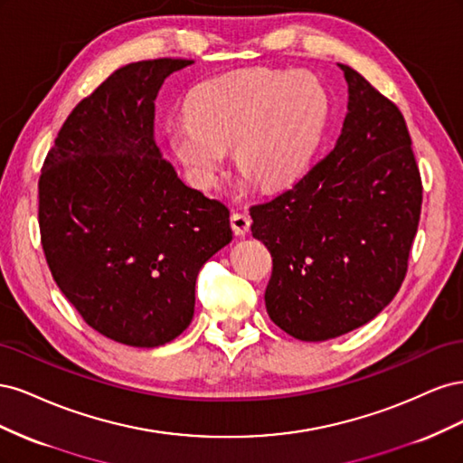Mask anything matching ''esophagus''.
<instances>
[{
	"label": "esophagus",
	"mask_w": 463,
	"mask_h": 463,
	"mask_svg": "<svg viewBox=\"0 0 463 463\" xmlns=\"http://www.w3.org/2000/svg\"><path fill=\"white\" fill-rule=\"evenodd\" d=\"M230 226L235 235H245L250 228V218L245 213H233L230 216Z\"/></svg>",
	"instance_id": "34e87169"
}]
</instances>
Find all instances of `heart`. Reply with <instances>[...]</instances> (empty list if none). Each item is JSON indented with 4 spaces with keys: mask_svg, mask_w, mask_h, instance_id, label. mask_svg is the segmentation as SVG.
Wrapping results in <instances>:
<instances>
[{
    "mask_svg": "<svg viewBox=\"0 0 463 463\" xmlns=\"http://www.w3.org/2000/svg\"><path fill=\"white\" fill-rule=\"evenodd\" d=\"M328 94L311 73L241 69L204 80L187 102V119L167 128V141L189 179L210 187L233 146L241 172L266 189L296 181L326 129Z\"/></svg>",
    "mask_w": 463,
    "mask_h": 463,
    "instance_id": "b5f03b06",
    "label": "heart"
}]
</instances>
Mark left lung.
<instances>
[{"label":"left lung","instance_id":"1","mask_svg":"<svg viewBox=\"0 0 463 463\" xmlns=\"http://www.w3.org/2000/svg\"><path fill=\"white\" fill-rule=\"evenodd\" d=\"M347 116L334 148L289 189L249 208L272 257L264 303L303 342L338 338L394 299L421 216L423 184L398 106L340 65Z\"/></svg>","mask_w":463,"mask_h":463}]
</instances>
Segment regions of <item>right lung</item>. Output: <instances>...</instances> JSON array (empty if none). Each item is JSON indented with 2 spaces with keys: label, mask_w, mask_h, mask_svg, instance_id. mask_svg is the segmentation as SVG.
Instances as JSON below:
<instances>
[{
  "label": "right lung",
  "mask_w": 463,
  "mask_h": 463,
  "mask_svg": "<svg viewBox=\"0 0 463 463\" xmlns=\"http://www.w3.org/2000/svg\"><path fill=\"white\" fill-rule=\"evenodd\" d=\"M191 63L119 67L73 108L38 179L55 284L90 328L125 345L177 338L201 266L232 241L226 204L187 187L154 143L162 82Z\"/></svg>",
  "instance_id": "obj_1"
}]
</instances>
